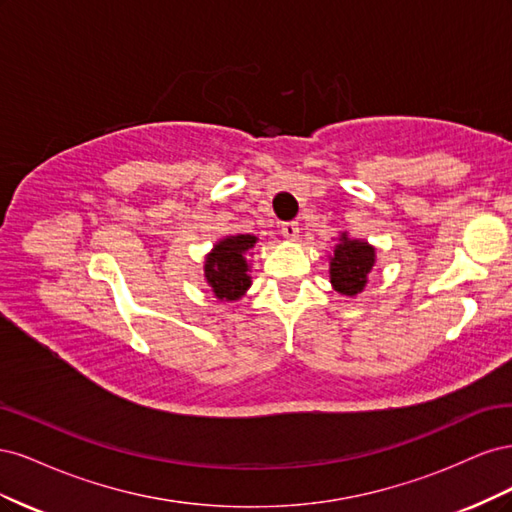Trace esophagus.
<instances>
[{
    "label": "esophagus",
    "mask_w": 512,
    "mask_h": 512,
    "mask_svg": "<svg viewBox=\"0 0 512 512\" xmlns=\"http://www.w3.org/2000/svg\"><path fill=\"white\" fill-rule=\"evenodd\" d=\"M280 230H282V235H284L288 241L299 239V222H282Z\"/></svg>",
    "instance_id": "esophagus-1"
}]
</instances>
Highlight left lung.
<instances>
[{"label": "left lung", "instance_id": "8db88e82", "mask_svg": "<svg viewBox=\"0 0 512 512\" xmlns=\"http://www.w3.org/2000/svg\"><path fill=\"white\" fill-rule=\"evenodd\" d=\"M371 267H374V247L344 235L331 258V282L337 292L352 297L367 284Z\"/></svg>", "mask_w": 512, "mask_h": 512}]
</instances>
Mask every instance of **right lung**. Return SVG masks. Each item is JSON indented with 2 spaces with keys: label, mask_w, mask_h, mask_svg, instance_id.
<instances>
[{
  "label": "right lung",
  "mask_w": 512,
  "mask_h": 512,
  "mask_svg": "<svg viewBox=\"0 0 512 512\" xmlns=\"http://www.w3.org/2000/svg\"><path fill=\"white\" fill-rule=\"evenodd\" d=\"M256 237L237 235L220 241L205 262V277L213 294L222 301H235L250 288V275H247L245 252L254 247Z\"/></svg>",
  "instance_id": "right-lung-1"
}]
</instances>
